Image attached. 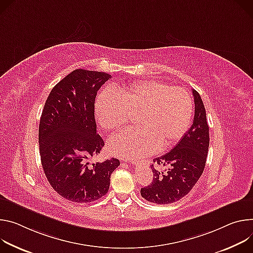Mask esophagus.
I'll list each match as a JSON object with an SVG mask.
<instances>
[{
  "mask_svg": "<svg viewBox=\"0 0 253 253\" xmlns=\"http://www.w3.org/2000/svg\"><path fill=\"white\" fill-rule=\"evenodd\" d=\"M126 162H129V163H135V160H133V159H126ZM143 163H147V164H150V161H146V160H144V161H142Z\"/></svg>",
  "mask_w": 253,
  "mask_h": 253,
  "instance_id": "esophagus-1",
  "label": "esophagus"
}]
</instances>
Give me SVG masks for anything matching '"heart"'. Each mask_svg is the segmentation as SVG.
I'll return each instance as SVG.
<instances>
[{
    "label": "heart",
    "instance_id": "b5f03b06",
    "mask_svg": "<svg viewBox=\"0 0 253 253\" xmlns=\"http://www.w3.org/2000/svg\"><path fill=\"white\" fill-rule=\"evenodd\" d=\"M96 117L101 127L115 130L138 117L139 130H126L112 136L108 149L115 156H147L177 144L189 129L193 102L182 87L159 80H143L116 93L105 90L96 99Z\"/></svg>",
    "mask_w": 253,
    "mask_h": 253
}]
</instances>
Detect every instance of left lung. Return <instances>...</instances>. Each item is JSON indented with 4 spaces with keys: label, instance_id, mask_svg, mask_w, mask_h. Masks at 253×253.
I'll list each match as a JSON object with an SVG mask.
<instances>
[{
    "label": "left lung",
    "instance_id": "8db88e82",
    "mask_svg": "<svg viewBox=\"0 0 253 253\" xmlns=\"http://www.w3.org/2000/svg\"><path fill=\"white\" fill-rule=\"evenodd\" d=\"M195 115L192 126L169 153L154 159L153 182L141 189L142 197L156 204L174 203L186 196L201 177L209 148V126L200 94L192 89ZM165 169L161 170V167Z\"/></svg>",
    "mask_w": 253,
    "mask_h": 253
}]
</instances>
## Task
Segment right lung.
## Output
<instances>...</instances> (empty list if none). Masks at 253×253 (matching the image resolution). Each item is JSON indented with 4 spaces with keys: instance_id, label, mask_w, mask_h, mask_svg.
I'll return each mask as SVG.
<instances>
[{
    "instance_id": "right-lung-1",
    "label": "right lung",
    "mask_w": 253,
    "mask_h": 253,
    "mask_svg": "<svg viewBox=\"0 0 253 253\" xmlns=\"http://www.w3.org/2000/svg\"><path fill=\"white\" fill-rule=\"evenodd\" d=\"M111 75L76 69L52 88L39 125V150L45 176L63 198L93 202L109 188L110 175L120 166L112 158L90 164L104 142L96 132L94 101Z\"/></svg>"
}]
</instances>
